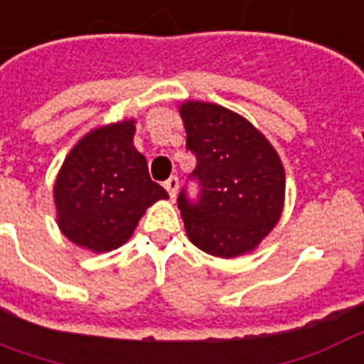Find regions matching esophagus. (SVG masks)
I'll return each instance as SVG.
<instances>
[{
	"label": "esophagus",
	"instance_id": "esophagus-1",
	"mask_svg": "<svg viewBox=\"0 0 364 364\" xmlns=\"http://www.w3.org/2000/svg\"><path fill=\"white\" fill-rule=\"evenodd\" d=\"M164 187H166V191L169 193V196L173 198V196L177 195V189H179V179H177L175 175H171L168 181L164 183Z\"/></svg>",
	"mask_w": 364,
	"mask_h": 364
}]
</instances>
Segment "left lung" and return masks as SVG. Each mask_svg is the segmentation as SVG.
Wrapping results in <instances>:
<instances>
[{
	"label": "left lung",
	"instance_id": "8db88e82",
	"mask_svg": "<svg viewBox=\"0 0 364 364\" xmlns=\"http://www.w3.org/2000/svg\"><path fill=\"white\" fill-rule=\"evenodd\" d=\"M187 150L196 158L177 196L191 243L214 257L249 252L282 216L285 173L272 144L241 115L216 104L185 102Z\"/></svg>",
	"mask_w": 364,
	"mask_h": 364
}]
</instances>
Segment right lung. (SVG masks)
Returning <instances> with one entry per match:
<instances>
[{
    "mask_svg": "<svg viewBox=\"0 0 364 364\" xmlns=\"http://www.w3.org/2000/svg\"><path fill=\"white\" fill-rule=\"evenodd\" d=\"M133 121L88 133L63 161L53 198L58 223L73 243L104 252L133 235L144 210L166 189L150 179L146 158L133 146Z\"/></svg>",
    "mask_w": 364,
    "mask_h": 364,
    "instance_id": "add662e5",
    "label": "right lung"
}]
</instances>
